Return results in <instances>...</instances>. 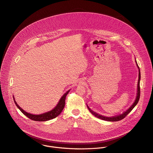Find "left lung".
<instances>
[{
    "mask_svg": "<svg viewBox=\"0 0 153 153\" xmlns=\"http://www.w3.org/2000/svg\"><path fill=\"white\" fill-rule=\"evenodd\" d=\"M136 62V61H135ZM136 64H137V65L138 66V69H139V76H138V88H137V97H136V99H135V102H134V104L131 105V107H130V108L129 109H128V110H127L125 112H124L123 114H121L120 115H117V116H115V117H104V116H102L101 115H100V114H98L97 113L94 112L93 111H92L91 109H90L89 108V107L87 105L88 108L89 110V111L91 112V113L92 114H93L94 116H95L96 117L100 118V119H101V120H105V121H120V120H121L123 119H124L130 112L132 111V109H133L135 106L137 104L138 101H139V99H140V78H141V74H140V68L139 66H138V64L136 62Z\"/></svg>",
    "mask_w": 153,
    "mask_h": 153,
    "instance_id": "left-lung-1",
    "label": "left lung"
}]
</instances>
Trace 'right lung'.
<instances>
[{
    "label": "right lung",
    "mask_w": 153,
    "mask_h": 153,
    "mask_svg": "<svg viewBox=\"0 0 153 153\" xmlns=\"http://www.w3.org/2000/svg\"><path fill=\"white\" fill-rule=\"evenodd\" d=\"M69 92V90L65 94L61 97L58 104H57V105L55 107V108L54 109L51 110V111L45 112L44 114H40V115H33V114H31L26 112L17 104V103L16 102V101L15 100L14 97H13V100H14V102H15L16 105L17 106V107L20 109V111L25 115H26L29 119L33 120V121H48V120H50L56 118L61 113V112L62 111V110L65 107L66 96L67 95V94H68Z\"/></svg>",
    "instance_id": "right-lung-1"
}]
</instances>
